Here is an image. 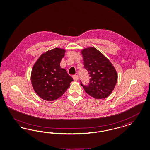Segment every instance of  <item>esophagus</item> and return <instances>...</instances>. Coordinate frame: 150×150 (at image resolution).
<instances>
[{"mask_svg":"<svg viewBox=\"0 0 150 150\" xmlns=\"http://www.w3.org/2000/svg\"><path fill=\"white\" fill-rule=\"evenodd\" d=\"M73 77L75 81H77V80H78V79H79V76H78V75H73Z\"/></svg>","mask_w":150,"mask_h":150,"instance_id":"1","label":"esophagus"}]
</instances>
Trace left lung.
<instances>
[{
    "instance_id": "8db88e82",
    "label": "left lung",
    "mask_w": 150,
    "mask_h": 150,
    "mask_svg": "<svg viewBox=\"0 0 150 150\" xmlns=\"http://www.w3.org/2000/svg\"><path fill=\"white\" fill-rule=\"evenodd\" d=\"M84 68L90 74L88 85L82 83L87 94L96 99L105 98L116 85L118 75L113 65L100 51L93 47L82 50Z\"/></svg>"
}]
</instances>
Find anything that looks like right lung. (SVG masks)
<instances>
[{"mask_svg": "<svg viewBox=\"0 0 150 150\" xmlns=\"http://www.w3.org/2000/svg\"><path fill=\"white\" fill-rule=\"evenodd\" d=\"M64 49L55 48L43 53L37 60L31 73L32 86L43 100L59 98L70 86L73 79L60 66L65 55Z\"/></svg>", "mask_w": 150, "mask_h": 150, "instance_id": "obj_1", "label": "right lung"}]
</instances>
